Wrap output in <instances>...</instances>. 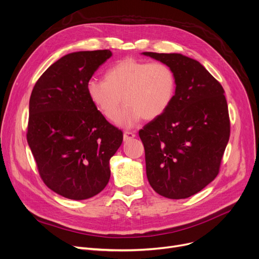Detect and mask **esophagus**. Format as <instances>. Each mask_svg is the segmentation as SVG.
<instances>
[{
	"label": "esophagus",
	"mask_w": 259,
	"mask_h": 259,
	"mask_svg": "<svg viewBox=\"0 0 259 259\" xmlns=\"http://www.w3.org/2000/svg\"><path fill=\"white\" fill-rule=\"evenodd\" d=\"M136 135L133 133V132H129V131H126L124 132V135H123V139H124V142H128L132 139H134Z\"/></svg>",
	"instance_id": "esophagus-1"
}]
</instances>
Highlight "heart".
Here are the masks:
<instances>
[{
  "instance_id": "1",
  "label": "heart",
  "mask_w": 259,
  "mask_h": 259,
  "mask_svg": "<svg viewBox=\"0 0 259 259\" xmlns=\"http://www.w3.org/2000/svg\"><path fill=\"white\" fill-rule=\"evenodd\" d=\"M176 88V75L167 64L128 57L111 66L105 80L91 79L86 92L95 108L111 122L117 118L123 99L126 107L118 124L131 128L142 118L154 120L163 115Z\"/></svg>"
}]
</instances>
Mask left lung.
I'll return each mask as SVG.
<instances>
[{
    "mask_svg": "<svg viewBox=\"0 0 259 259\" xmlns=\"http://www.w3.org/2000/svg\"><path fill=\"white\" fill-rule=\"evenodd\" d=\"M143 54L167 64L177 80L167 111L139 132L147 177L160 196L185 199L202 191L219 174L230 136L225 92L195 59L178 53Z\"/></svg>",
    "mask_w": 259,
    "mask_h": 259,
    "instance_id": "obj_1",
    "label": "left lung"
}]
</instances>
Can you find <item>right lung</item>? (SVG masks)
Wrapping results in <instances>:
<instances>
[{
	"label": "right lung",
	"mask_w": 259,
	"mask_h": 259,
	"mask_svg": "<svg viewBox=\"0 0 259 259\" xmlns=\"http://www.w3.org/2000/svg\"><path fill=\"white\" fill-rule=\"evenodd\" d=\"M112 56L109 50L70 53L52 64L34 85L27 141L45 184L71 199H90L105 188L109 160L123 132L93 105L86 84Z\"/></svg>",
	"instance_id": "1"
}]
</instances>
